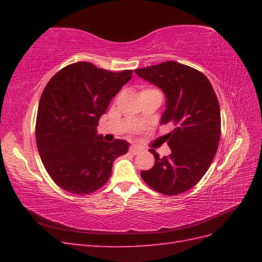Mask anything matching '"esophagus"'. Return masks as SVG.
I'll return each instance as SVG.
<instances>
[{
    "mask_svg": "<svg viewBox=\"0 0 262 262\" xmlns=\"http://www.w3.org/2000/svg\"><path fill=\"white\" fill-rule=\"evenodd\" d=\"M130 153L131 154H134V155H137V154H139V153H141V150H142V148L141 147H139L138 145H131L130 146Z\"/></svg>",
    "mask_w": 262,
    "mask_h": 262,
    "instance_id": "esophagus-1",
    "label": "esophagus"
}]
</instances>
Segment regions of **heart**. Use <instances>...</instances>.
I'll list each match as a JSON object with an SVG mask.
<instances>
[{
	"instance_id": "1",
	"label": "heart",
	"mask_w": 262,
	"mask_h": 262,
	"mask_svg": "<svg viewBox=\"0 0 262 262\" xmlns=\"http://www.w3.org/2000/svg\"><path fill=\"white\" fill-rule=\"evenodd\" d=\"M148 92H158V91H155V90H144L142 93H148Z\"/></svg>"
}]
</instances>
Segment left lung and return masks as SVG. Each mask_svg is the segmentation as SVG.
Returning <instances> with one entry per match:
<instances>
[{"mask_svg":"<svg viewBox=\"0 0 262 262\" xmlns=\"http://www.w3.org/2000/svg\"><path fill=\"white\" fill-rule=\"evenodd\" d=\"M134 72L164 92L166 109L161 123L173 128L166 134L171 154L161 158L150 148L155 164L141 171V177L160 193L185 192L201 180L217 150L221 114L215 92L200 71L175 61Z\"/></svg>","mask_w":262,"mask_h":262,"instance_id":"obj_1","label":"left lung"}]
</instances>
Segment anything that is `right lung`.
I'll return each instance as SVG.
<instances>
[{
	"instance_id": "obj_1",
	"label": "right lung",
	"mask_w": 262,
	"mask_h": 262,
	"mask_svg": "<svg viewBox=\"0 0 262 262\" xmlns=\"http://www.w3.org/2000/svg\"><path fill=\"white\" fill-rule=\"evenodd\" d=\"M132 73L76 62L60 70L46 85L37 113V147L50 177L66 191H96L112 176L116 158L128 152V142H105L96 126Z\"/></svg>"
}]
</instances>
